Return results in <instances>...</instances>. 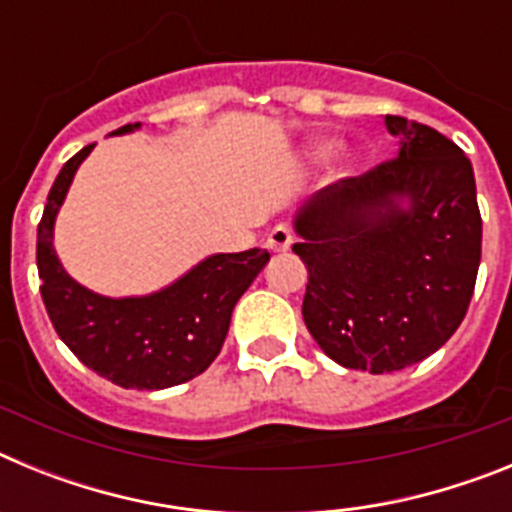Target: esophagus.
Returning <instances> with one entry per match:
<instances>
[{"label": "esophagus", "mask_w": 512, "mask_h": 512, "mask_svg": "<svg viewBox=\"0 0 512 512\" xmlns=\"http://www.w3.org/2000/svg\"><path fill=\"white\" fill-rule=\"evenodd\" d=\"M292 241H295V235H292V230H289V225H274L269 233V238H266V246L271 248V251H289V246H292Z\"/></svg>", "instance_id": "obj_1"}]
</instances>
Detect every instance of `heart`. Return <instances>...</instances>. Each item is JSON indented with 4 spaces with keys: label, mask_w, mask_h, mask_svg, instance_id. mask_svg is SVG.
Instances as JSON below:
<instances>
[{
    "label": "heart",
    "mask_w": 512,
    "mask_h": 512,
    "mask_svg": "<svg viewBox=\"0 0 512 512\" xmlns=\"http://www.w3.org/2000/svg\"><path fill=\"white\" fill-rule=\"evenodd\" d=\"M330 151V146H328V143H318V146H315V148H312V156H325V153H328Z\"/></svg>",
    "instance_id": "obj_1"
}]
</instances>
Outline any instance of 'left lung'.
Segmentation results:
<instances>
[{
    "label": "left lung",
    "mask_w": 512,
    "mask_h": 512,
    "mask_svg": "<svg viewBox=\"0 0 512 512\" xmlns=\"http://www.w3.org/2000/svg\"><path fill=\"white\" fill-rule=\"evenodd\" d=\"M384 125L397 156L320 189L297 215L292 246L307 266V330L336 364L372 374L418 364L454 336L482 256L464 151L405 117L384 115Z\"/></svg>",
    "instance_id": "1"
}]
</instances>
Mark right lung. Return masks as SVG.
<instances>
[{"label":"right lung","mask_w":512,"mask_h":512,"mask_svg":"<svg viewBox=\"0 0 512 512\" xmlns=\"http://www.w3.org/2000/svg\"><path fill=\"white\" fill-rule=\"evenodd\" d=\"M140 128L122 125L115 135ZM94 146L63 164L38 223V274L45 310L61 341L99 377L125 390H166L202 374L228 336L235 302L269 261L264 248L217 253L148 297L94 295L63 271L53 223L71 179Z\"/></svg>","instance_id":"add662e5"}]
</instances>
